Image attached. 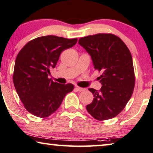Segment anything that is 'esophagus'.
I'll return each instance as SVG.
<instances>
[{
	"mask_svg": "<svg viewBox=\"0 0 153 153\" xmlns=\"http://www.w3.org/2000/svg\"><path fill=\"white\" fill-rule=\"evenodd\" d=\"M75 89L77 91H79V92H81V91H84V88H80V87H78V86H75Z\"/></svg>",
	"mask_w": 153,
	"mask_h": 153,
	"instance_id": "esophagus-1",
	"label": "esophagus"
}]
</instances>
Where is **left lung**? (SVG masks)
<instances>
[{"instance_id":"obj_1","label":"left lung","mask_w":153,"mask_h":153,"mask_svg":"<svg viewBox=\"0 0 153 153\" xmlns=\"http://www.w3.org/2000/svg\"><path fill=\"white\" fill-rule=\"evenodd\" d=\"M78 43L91 56L94 68L101 72L100 91L89 88L94 99L86 106L97 120L117 116L133 93L135 73L131 53L119 37L98 33L80 38Z\"/></svg>"}]
</instances>
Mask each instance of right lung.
<instances>
[{"instance_id":"1","label":"right lung","mask_w":153,"mask_h":153,"mask_svg":"<svg viewBox=\"0 0 153 153\" xmlns=\"http://www.w3.org/2000/svg\"><path fill=\"white\" fill-rule=\"evenodd\" d=\"M78 39L56 36H42L30 40L18 53L13 80L18 96L29 113L47 117L56 111L73 84H60L48 78L64 50L76 44Z\"/></svg>"}]
</instances>
